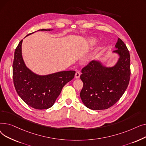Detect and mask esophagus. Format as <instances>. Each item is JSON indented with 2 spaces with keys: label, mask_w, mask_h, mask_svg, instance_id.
Returning a JSON list of instances; mask_svg holds the SVG:
<instances>
[{
  "label": "esophagus",
  "mask_w": 146,
  "mask_h": 146,
  "mask_svg": "<svg viewBox=\"0 0 146 146\" xmlns=\"http://www.w3.org/2000/svg\"><path fill=\"white\" fill-rule=\"evenodd\" d=\"M80 72H77L76 73V74H75V78L76 79H78V78H80Z\"/></svg>",
  "instance_id": "34e87169"
}]
</instances>
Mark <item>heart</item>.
<instances>
[{"mask_svg":"<svg viewBox=\"0 0 146 146\" xmlns=\"http://www.w3.org/2000/svg\"><path fill=\"white\" fill-rule=\"evenodd\" d=\"M91 41V42H94V41H95V40H91V41Z\"/></svg>","mask_w":146,"mask_h":146,"instance_id":"1","label":"heart"}]
</instances>
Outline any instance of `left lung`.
Listing matches in <instances>:
<instances>
[{"label":"left lung","instance_id":"obj_1","mask_svg":"<svg viewBox=\"0 0 146 146\" xmlns=\"http://www.w3.org/2000/svg\"><path fill=\"white\" fill-rule=\"evenodd\" d=\"M114 52L119 56L117 64L105 67L92 61L82 69L83 83L80 93L83 103L93 110H106L116 104L126 90L130 79V55L125 43L118 38Z\"/></svg>","mask_w":146,"mask_h":146}]
</instances>
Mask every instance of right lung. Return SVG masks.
<instances>
[{
	"label": "right lung",
	"instance_id": "add662e5",
	"mask_svg": "<svg viewBox=\"0 0 146 146\" xmlns=\"http://www.w3.org/2000/svg\"><path fill=\"white\" fill-rule=\"evenodd\" d=\"M22 42V40L15 49L12 66L15 89L28 106L36 110L50 108L54 104L63 86L74 78L76 72L64 71L47 76H39L33 73L26 67L23 60Z\"/></svg>",
	"mask_w": 146,
	"mask_h": 146
}]
</instances>
